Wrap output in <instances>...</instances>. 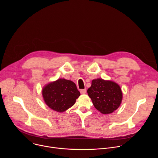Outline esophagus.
<instances>
[{"label": "esophagus", "instance_id": "34e87169", "mask_svg": "<svg viewBox=\"0 0 158 158\" xmlns=\"http://www.w3.org/2000/svg\"><path fill=\"white\" fill-rule=\"evenodd\" d=\"M80 93L81 94H84L86 93V89H81L80 91Z\"/></svg>", "mask_w": 158, "mask_h": 158}]
</instances>
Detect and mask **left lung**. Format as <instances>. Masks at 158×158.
<instances>
[{
	"mask_svg": "<svg viewBox=\"0 0 158 158\" xmlns=\"http://www.w3.org/2000/svg\"><path fill=\"white\" fill-rule=\"evenodd\" d=\"M87 93L96 109L102 114H109L120 106L123 94L116 83L102 79L93 80Z\"/></svg>",
	"mask_w": 158,
	"mask_h": 158,
	"instance_id": "obj_1",
	"label": "left lung"
}]
</instances>
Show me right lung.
Segmentation results:
<instances>
[{
	"label": "right lung",
	"mask_w": 158,
	"mask_h": 158,
	"mask_svg": "<svg viewBox=\"0 0 158 158\" xmlns=\"http://www.w3.org/2000/svg\"><path fill=\"white\" fill-rule=\"evenodd\" d=\"M80 95L76 85L65 79H59L51 82L42 90V96L46 104L52 109L61 112L72 107Z\"/></svg>",
	"instance_id": "1"
}]
</instances>
